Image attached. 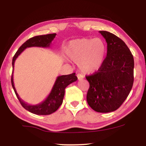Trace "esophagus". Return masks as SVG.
I'll return each mask as SVG.
<instances>
[{
    "label": "esophagus",
    "instance_id": "34e87169",
    "mask_svg": "<svg viewBox=\"0 0 146 146\" xmlns=\"http://www.w3.org/2000/svg\"><path fill=\"white\" fill-rule=\"evenodd\" d=\"M77 78H78V79L79 80H82L84 78V76L82 74H78Z\"/></svg>",
    "mask_w": 146,
    "mask_h": 146
}]
</instances>
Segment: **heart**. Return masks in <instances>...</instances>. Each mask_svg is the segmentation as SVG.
Masks as SVG:
<instances>
[{"label":"heart","instance_id":"obj_1","mask_svg":"<svg viewBox=\"0 0 146 146\" xmlns=\"http://www.w3.org/2000/svg\"><path fill=\"white\" fill-rule=\"evenodd\" d=\"M65 52L68 58L77 62L82 72L92 74L102 66L106 46L100 38H78L69 42Z\"/></svg>","mask_w":146,"mask_h":146}]
</instances>
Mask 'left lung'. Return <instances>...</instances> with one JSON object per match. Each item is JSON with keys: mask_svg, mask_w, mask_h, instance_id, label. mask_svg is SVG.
<instances>
[{"mask_svg": "<svg viewBox=\"0 0 146 146\" xmlns=\"http://www.w3.org/2000/svg\"><path fill=\"white\" fill-rule=\"evenodd\" d=\"M107 42V56L102 66L86 76L90 84L87 102L94 110H116L128 96L133 83L134 60L124 42L107 31H99Z\"/></svg>", "mask_w": 146, "mask_h": 146, "instance_id": "left-lung-1", "label": "left lung"}]
</instances>
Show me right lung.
<instances>
[{"label":"right lung","instance_id":"right-lung-1","mask_svg":"<svg viewBox=\"0 0 146 146\" xmlns=\"http://www.w3.org/2000/svg\"><path fill=\"white\" fill-rule=\"evenodd\" d=\"M56 34H49L46 35L36 36L33 37L25 42L19 49L18 50L17 52L14 56L13 58V74H12L11 83L14 91L17 95L21 105L23 106L24 108L30 112L35 113L36 115H49L54 112L58 109L63 102V98L64 96L65 88L71 83L77 80V77L75 73L71 74L68 75H62L59 76L56 80L48 96L46 97L44 100L41 103L36 105H31L24 102L21 98L19 97L17 90L15 87L13 82V72L14 67H15V62L19 56L25 50L26 48L29 47L37 46L42 48H48L50 46V44L53 40L56 37Z\"/></svg>","mask_w":146,"mask_h":146}]
</instances>
